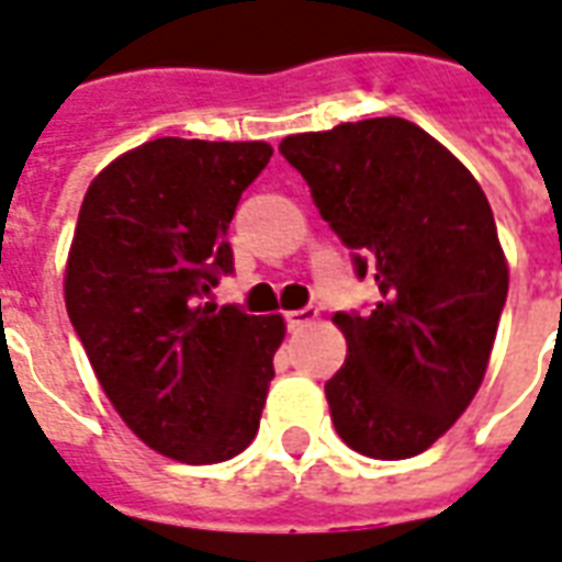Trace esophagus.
I'll return each mask as SVG.
<instances>
[{"instance_id": "obj_1", "label": "esophagus", "mask_w": 562, "mask_h": 562, "mask_svg": "<svg viewBox=\"0 0 562 562\" xmlns=\"http://www.w3.org/2000/svg\"><path fill=\"white\" fill-rule=\"evenodd\" d=\"M317 321V308H296V312H288V326L296 333V329H302V326H308Z\"/></svg>"}]
</instances>
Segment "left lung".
<instances>
[{
  "mask_svg": "<svg viewBox=\"0 0 562 562\" xmlns=\"http://www.w3.org/2000/svg\"><path fill=\"white\" fill-rule=\"evenodd\" d=\"M281 154L375 274L372 314L333 324L348 357L326 381L341 441L372 460L427 451L475 400L508 293L491 202L448 147L402 117L288 135Z\"/></svg>",
  "mask_w": 562,
  "mask_h": 562,
  "instance_id": "1",
  "label": "left lung"
}]
</instances>
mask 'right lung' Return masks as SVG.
Here are the masks:
<instances>
[{"label":"right lung","instance_id":"obj_1","mask_svg":"<svg viewBox=\"0 0 562 562\" xmlns=\"http://www.w3.org/2000/svg\"><path fill=\"white\" fill-rule=\"evenodd\" d=\"M266 142L154 138L93 178L66 260V312L99 384L147 448L224 463L248 448L284 341L281 314L205 302Z\"/></svg>","mask_w":562,"mask_h":562}]
</instances>
